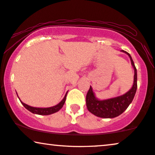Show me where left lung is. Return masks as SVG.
<instances>
[{"mask_svg": "<svg viewBox=\"0 0 155 155\" xmlns=\"http://www.w3.org/2000/svg\"><path fill=\"white\" fill-rule=\"evenodd\" d=\"M121 51L128 55L130 59L132 66L134 68L135 74H134L133 85L128 91L122 96L106 99V100H99L97 98L93 91L92 87L90 86L86 97V106L88 111L97 117H103V118H113L118 116L127 108L129 105L133 101L135 95L137 87V69L130 54L124 50Z\"/></svg>", "mask_w": 155, "mask_h": 155, "instance_id": "8db88e82", "label": "left lung"}]
</instances>
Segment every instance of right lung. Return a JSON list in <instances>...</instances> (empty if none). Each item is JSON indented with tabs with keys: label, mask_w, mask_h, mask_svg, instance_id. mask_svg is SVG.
<instances>
[{
	"label": "right lung",
	"mask_w": 155,
	"mask_h": 155,
	"mask_svg": "<svg viewBox=\"0 0 155 155\" xmlns=\"http://www.w3.org/2000/svg\"><path fill=\"white\" fill-rule=\"evenodd\" d=\"M67 93L66 94L65 96L64 97V98L61 100V101L59 103V104H58L54 106L49 107V108H35V107H32V106H28V105L22 103L20 100V102H21V104L23 105L25 108L27 110L30 111L31 113H35V114H38V115H47L52 114V113H57V111H59L61 108H62L64 104V103H65L66 98H67ZM17 96H18V94H17ZM18 98H19V97H18Z\"/></svg>",
	"instance_id": "add662e5"
}]
</instances>
